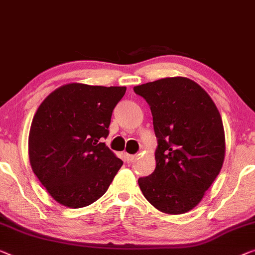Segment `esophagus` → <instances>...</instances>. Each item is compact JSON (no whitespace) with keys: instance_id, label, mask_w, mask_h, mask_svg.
Segmentation results:
<instances>
[{"instance_id":"34e87169","label":"esophagus","mask_w":255,"mask_h":255,"mask_svg":"<svg viewBox=\"0 0 255 255\" xmlns=\"http://www.w3.org/2000/svg\"><path fill=\"white\" fill-rule=\"evenodd\" d=\"M134 155H130V154H125V161L128 162V163H130V162H132L134 160Z\"/></svg>"}]
</instances>
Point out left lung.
<instances>
[{"mask_svg":"<svg viewBox=\"0 0 255 255\" xmlns=\"http://www.w3.org/2000/svg\"><path fill=\"white\" fill-rule=\"evenodd\" d=\"M153 115L155 170L138 179L143 197L165 214L194 208L221 171L226 136L221 115L204 88L185 77L134 86Z\"/></svg>","mask_w":255,"mask_h":255,"instance_id":"1","label":"left lung"}]
</instances>
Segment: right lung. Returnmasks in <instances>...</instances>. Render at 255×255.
Segmentation results:
<instances>
[{
    "mask_svg": "<svg viewBox=\"0 0 255 255\" xmlns=\"http://www.w3.org/2000/svg\"><path fill=\"white\" fill-rule=\"evenodd\" d=\"M127 87L72 83L42 101L28 135L32 170L58 204L82 208L106 193L123 161L106 146Z\"/></svg>",
    "mask_w": 255,
    "mask_h": 255,
    "instance_id": "right-lung-1",
    "label": "right lung"
}]
</instances>
